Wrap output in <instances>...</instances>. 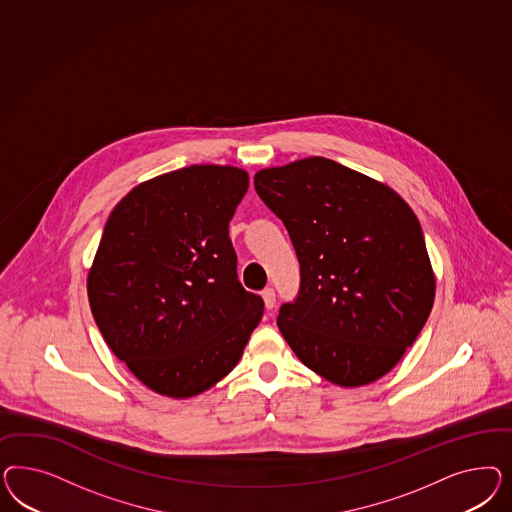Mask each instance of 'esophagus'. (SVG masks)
I'll use <instances>...</instances> for the list:
<instances>
[{
    "label": "esophagus",
    "instance_id": "34e87169",
    "mask_svg": "<svg viewBox=\"0 0 512 512\" xmlns=\"http://www.w3.org/2000/svg\"><path fill=\"white\" fill-rule=\"evenodd\" d=\"M261 295H263L266 310H272L276 306V291L272 287H266Z\"/></svg>",
    "mask_w": 512,
    "mask_h": 512
}]
</instances>
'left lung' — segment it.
<instances>
[{
  "label": "left lung",
  "instance_id": "1",
  "mask_svg": "<svg viewBox=\"0 0 512 512\" xmlns=\"http://www.w3.org/2000/svg\"><path fill=\"white\" fill-rule=\"evenodd\" d=\"M253 182L300 264L298 295L279 308L283 338L340 387L377 381L434 306L419 219L390 187L325 157L264 169Z\"/></svg>",
  "mask_w": 512,
  "mask_h": 512
}]
</instances>
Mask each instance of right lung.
<instances>
[{
    "label": "right lung",
    "instance_id": "1",
    "mask_svg": "<svg viewBox=\"0 0 512 512\" xmlns=\"http://www.w3.org/2000/svg\"><path fill=\"white\" fill-rule=\"evenodd\" d=\"M234 167L193 165L129 191L88 274L93 319L148 388L189 398L233 370L263 317L238 281L229 221L248 191Z\"/></svg>",
    "mask_w": 512,
    "mask_h": 512
}]
</instances>
